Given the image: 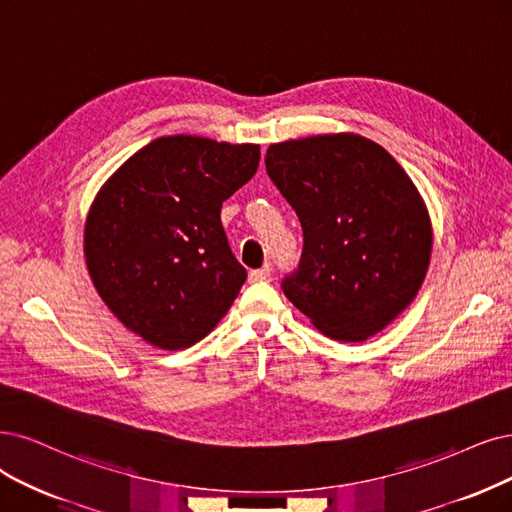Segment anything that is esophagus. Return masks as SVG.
Wrapping results in <instances>:
<instances>
[{
  "mask_svg": "<svg viewBox=\"0 0 512 512\" xmlns=\"http://www.w3.org/2000/svg\"><path fill=\"white\" fill-rule=\"evenodd\" d=\"M270 276H272V268L270 266H263L259 270H251L249 280L251 282H263V280H270Z\"/></svg>",
  "mask_w": 512,
  "mask_h": 512,
  "instance_id": "1",
  "label": "esophagus"
}]
</instances>
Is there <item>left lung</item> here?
<instances>
[{
    "label": "left lung",
    "mask_w": 512,
    "mask_h": 512,
    "mask_svg": "<svg viewBox=\"0 0 512 512\" xmlns=\"http://www.w3.org/2000/svg\"><path fill=\"white\" fill-rule=\"evenodd\" d=\"M266 170L304 230L282 291L339 342H365L418 295L432 225L413 181L388 151L339 132L270 145Z\"/></svg>",
    "instance_id": "obj_1"
}]
</instances>
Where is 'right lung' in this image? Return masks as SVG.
<instances>
[{"label":"right lung","mask_w":512,"mask_h":512,"mask_svg":"<svg viewBox=\"0 0 512 512\" xmlns=\"http://www.w3.org/2000/svg\"><path fill=\"white\" fill-rule=\"evenodd\" d=\"M259 166V145L175 135L128 158L94 198L84 253L107 308L151 346H194L230 310L246 270L221 204Z\"/></svg>","instance_id":"add662e5"}]
</instances>
